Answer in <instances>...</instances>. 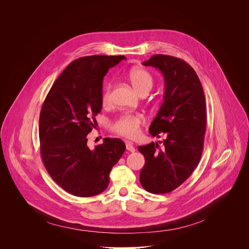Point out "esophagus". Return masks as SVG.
Segmentation results:
<instances>
[{"instance_id": "34e87169", "label": "esophagus", "mask_w": 249, "mask_h": 249, "mask_svg": "<svg viewBox=\"0 0 249 249\" xmlns=\"http://www.w3.org/2000/svg\"><path fill=\"white\" fill-rule=\"evenodd\" d=\"M125 143H126V149H127L129 152L134 153V152H135V147L133 146V143H132V142H130V141H126Z\"/></svg>"}]
</instances>
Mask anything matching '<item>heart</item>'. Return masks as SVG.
Segmentation results:
<instances>
[{
	"label": "heart",
	"mask_w": 249,
	"mask_h": 249,
	"mask_svg": "<svg viewBox=\"0 0 249 249\" xmlns=\"http://www.w3.org/2000/svg\"><path fill=\"white\" fill-rule=\"evenodd\" d=\"M127 78L133 88L141 94L142 92H149L154 86V79L147 70L143 68H132ZM101 101L103 105H108L111 101V85L108 84L102 91ZM143 123V117L140 114L125 113L117 118L112 123V130L124 137L135 138L139 133V128Z\"/></svg>",
	"instance_id": "b5f03b06"
}]
</instances>
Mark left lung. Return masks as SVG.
I'll use <instances>...</instances> for the list:
<instances>
[{"instance_id": "1", "label": "left lung", "mask_w": 249, "mask_h": 249, "mask_svg": "<svg viewBox=\"0 0 249 249\" xmlns=\"http://www.w3.org/2000/svg\"><path fill=\"white\" fill-rule=\"evenodd\" d=\"M159 69L164 79V96L149 132L166 135L163 147L154 142L140 146L145 165L140 182L148 192L168 193L181 185L198 165L206 132V102L200 80L184 60L153 55L143 63Z\"/></svg>"}]
</instances>
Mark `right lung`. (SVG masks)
<instances>
[{
  "instance_id": "obj_1",
  "label": "right lung",
  "mask_w": 249,
  "mask_h": 249,
  "mask_svg": "<svg viewBox=\"0 0 249 249\" xmlns=\"http://www.w3.org/2000/svg\"><path fill=\"white\" fill-rule=\"evenodd\" d=\"M125 56L92 55L73 61L53 84L40 111V154L52 179L78 197H91L109 184V173L126 146L105 138L90 150L87 136L102 108V83Z\"/></svg>"
}]
</instances>
